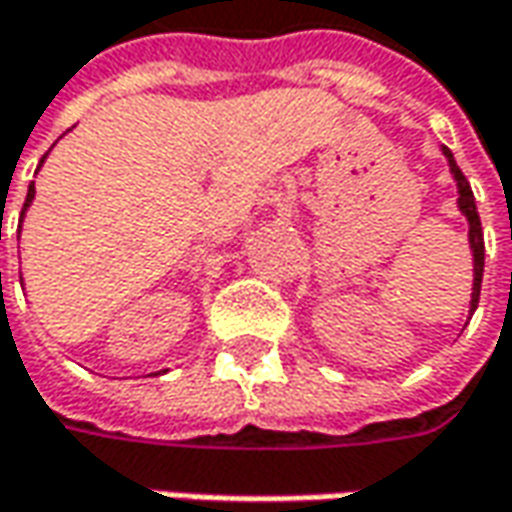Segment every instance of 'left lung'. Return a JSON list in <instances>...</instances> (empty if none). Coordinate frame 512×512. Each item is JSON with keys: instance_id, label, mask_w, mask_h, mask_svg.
Listing matches in <instances>:
<instances>
[{"instance_id": "left-lung-1", "label": "left lung", "mask_w": 512, "mask_h": 512, "mask_svg": "<svg viewBox=\"0 0 512 512\" xmlns=\"http://www.w3.org/2000/svg\"><path fill=\"white\" fill-rule=\"evenodd\" d=\"M444 156L450 162V170L456 176V185H459V207L462 213L467 216L470 222V247H473V299H470V310H476L479 305V293H482V276H484V233H482V222H479V210H476V199H473V190H470V182L464 179V173L456 165L453 153L447 148Z\"/></svg>"}]
</instances>
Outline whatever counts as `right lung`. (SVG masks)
<instances>
[{"instance_id": "1", "label": "right lung", "mask_w": 512, "mask_h": 512, "mask_svg": "<svg viewBox=\"0 0 512 512\" xmlns=\"http://www.w3.org/2000/svg\"><path fill=\"white\" fill-rule=\"evenodd\" d=\"M33 193H36V190H33V185L28 187V199H25V207L30 205V199H33ZM25 207H22V213H25Z\"/></svg>"}]
</instances>
